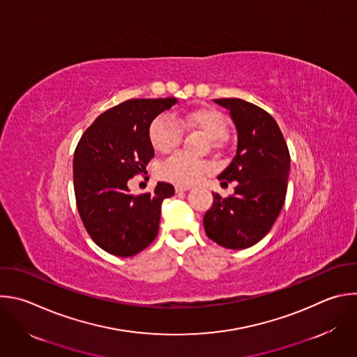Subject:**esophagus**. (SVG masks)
<instances>
[{"mask_svg":"<svg viewBox=\"0 0 357 357\" xmlns=\"http://www.w3.org/2000/svg\"><path fill=\"white\" fill-rule=\"evenodd\" d=\"M189 189H192L190 185H175V190L176 192H186Z\"/></svg>","mask_w":357,"mask_h":357,"instance_id":"esophagus-1","label":"esophagus"}]
</instances>
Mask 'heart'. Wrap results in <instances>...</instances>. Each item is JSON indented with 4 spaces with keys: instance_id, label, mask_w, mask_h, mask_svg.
<instances>
[{
    "instance_id": "1",
    "label": "heart",
    "mask_w": 357,
    "mask_h": 357,
    "mask_svg": "<svg viewBox=\"0 0 357 357\" xmlns=\"http://www.w3.org/2000/svg\"><path fill=\"white\" fill-rule=\"evenodd\" d=\"M179 123L186 128L202 132L215 147L227 135V123L222 116L213 109H195L179 117ZM182 139V128L176 119L169 113H162L154 119L150 128V140L154 149L160 153H171L175 150ZM211 171V164L202 160L189 158L183 154L169 157L161 167L160 175L162 179L178 183L192 185L197 182L204 174Z\"/></svg>"
}]
</instances>
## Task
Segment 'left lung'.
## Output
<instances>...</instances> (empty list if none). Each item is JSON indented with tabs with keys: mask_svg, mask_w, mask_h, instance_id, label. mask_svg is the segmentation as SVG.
<instances>
[{
	"mask_svg": "<svg viewBox=\"0 0 357 357\" xmlns=\"http://www.w3.org/2000/svg\"><path fill=\"white\" fill-rule=\"evenodd\" d=\"M229 110L236 129V153L218 181L238 182L234 196L213 193L203 224L208 238L228 250H245L269 232L283 207L290 154L275 119L238 98L214 99ZM221 182V183H227Z\"/></svg>",
	"mask_w": 357,
	"mask_h": 357,
	"instance_id": "8db88e82",
	"label": "left lung"
}]
</instances>
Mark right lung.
<instances>
[{
  "mask_svg": "<svg viewBox=\"0 0 357 357\" xmlns=\"http://www.w3.org/2000/svg\"><path fill=\"white\" fill-rule=\"evenodd\" d=\"M176 98L129 99L102 114L85 130L74 153L77 207L91 238L103 251L129 258L158 234L161 204L174 196L171 183L153 193L132 195L128 182L146 172L154 157L150 126Z\"/></svg>",
  "mask_w": 357,
  "mask_h": 357,
  "instance_id": "obj_1",
  "label": "right lung"
}]
</instances>
